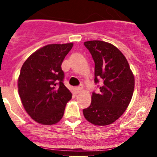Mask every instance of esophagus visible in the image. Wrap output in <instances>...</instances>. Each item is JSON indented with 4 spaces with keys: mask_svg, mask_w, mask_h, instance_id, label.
<instances>
[{
    "mask_svg": "<svg viewBox=\"0 0 157 157\" xmlns=\"http://www.w3.org/2000/svg\"><path fill=\"white\" fill-rule=\"evenodd\" d=\"M82 89H83V87H82V86H78V87H77L76 89H75V91H76V93H77V94L80 93L81 91H82Z\"/></svg>",
    "mask_w": 157,
    "mask_h": 157,
    "instance_id": "esophagus-1",
    "label": "esophagus"
}]
</instances>
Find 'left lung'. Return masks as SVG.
Masks as SVG:
<instances>
[{"label": "left lung", "instance_id": "obj_1", "mask_svg": "<svg viewBox=\"0 0 157 157\" xmlns=\"http://www.w3.org/2000/svg\"><path fill=\"white\" fill-rule=\"evenodd\" d=\"M94 61V81L101 80L98 94L94 92L91 105L82 110L86 120L108 125L122 116L134 90V76L127 59L113 44L102 40L84 43Z\"/></svg>", "mask_w": 157, "mask_h": 157}]
</instances>
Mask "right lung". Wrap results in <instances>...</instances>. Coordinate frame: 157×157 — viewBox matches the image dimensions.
Here are the masks:
<instances>
[{"mask_svg": "<svg viewBox=\"0 0 157 157\" xmlns=\"http://www.w3.org/2000/svg\"><path fill=\"white\" fill-rule=\"evenodd\" d=\"M73 43L48 44L32 53L23 63L17 88L25 111L35 122L54 125L62 119L71 93L63 82L61 68Z\"/></svg>", "mask_w": 157, "mask_h": 157, "instance_id": "obj_1", "label": "right lung"}]
</instances>
